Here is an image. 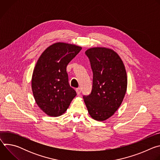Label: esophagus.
Wrapping results in <instances>:
<instances>
[{
	"mask_svg": "<svg viewBox=\"0 0 160 160\" xmlns=\"http://www.w3.org/2000/svg\"><path fill=\"white\" fill-rule=\"evenodd\" d=\"M76 92H77V94L78 96H79L80 94V92H81V90H80V88H78L76 89Z\"/></svg>",
	"mask_w": 160,
	"mask_h": 160,
	"instance_id": "1",
	"label": "esophagus"
}]
</instances>
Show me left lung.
I'll use <instances>...</instances> for the list:
<instances>
[{
    "instance_id": "left-lung-1",
    "label": "left lung",
    "mask_w": 160,
    "mask_h": 160,
    "mask_svg": "<svg viewBox=\"0 0 160 160\" xmlns=\"http://www.w3.org/2000/svg\"><path fill=\"white\" fill-rule=\"evenodd\" d=\"M93 72L91 94L83 96L90 116L102 122L119 108L127 88L125 67L119 55L111 49L92 48L85 51Z\"/></svg>"
}]
</instances>
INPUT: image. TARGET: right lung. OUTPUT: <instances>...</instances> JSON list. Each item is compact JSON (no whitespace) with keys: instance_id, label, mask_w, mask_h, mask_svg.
Listing matches in <instances>:
<instances>
[{"instance_id":"1","label":"right lung","mask_w":160,"mask_h":160,"mask_svg":"<svg viewBox=\"0 0 160 160\" xmlns=\"http://www.w3.org/2000/svg\"><path fill=\"white\" fill-rule=\"evenodd\" d=\"M82 49L75 44L54 43L42 53L35 64L32 92L37 104L48 116L62 115L77 95L68 83L66 66Z\"/></svg>"}]
</instances>
